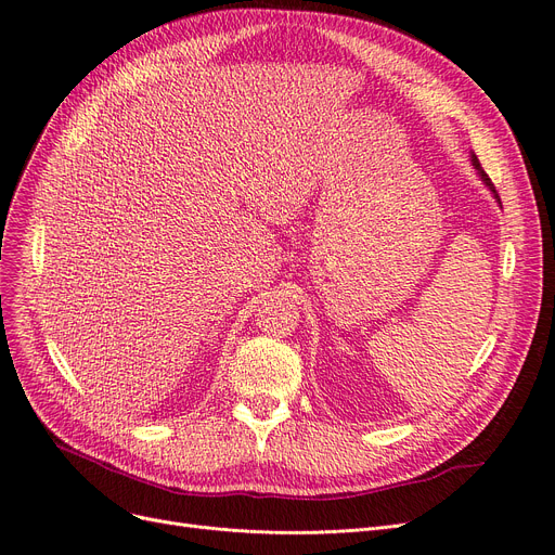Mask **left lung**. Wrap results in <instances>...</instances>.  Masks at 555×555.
I'll return each mask as SVG.
<instances>
[{
    "mask_svg": "<svg viewBox=\"0 0 555 555\" xmlns=\"http://www.w3.org/2000/svg\"><path fill=\"white\" fill-rule=\"evenodd\" d=\"M472 162H474V166H476V168H478V172H480V180H482L487 186H490V191L494 193V197H496V201L501 203V197H499V193H496V189H494V184H492V180H490V175H487V172L480 168V162H478L476 154H474V157H472Z\"/></svg>",
    "mask_w": 555,
    "mask_h": 555,
    "instance_id": "1",
    "label": "left lung"
}]
</instances>
